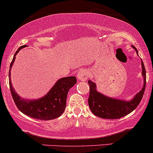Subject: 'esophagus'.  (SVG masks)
I'll return each instance as SVG.
<instances>
[{
	"instance_id": "obj_1",
	"label": "esophagus",
	"mask_w": 153,
	"mask_h": 153,
	"mask_svg": "<svg viewBox=\"0 0 153 153\" xmlns=\"http://www.w3.org/2000/svg\"><path fill=\"white\" fill-rule=\"evenodd\" d=\"M90 76V71L88 70H81L78 72V74H76V77L79 80H81V81L85 82L86 80H87V79Z\"/></svg>"
}]
</instances>
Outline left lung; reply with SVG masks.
<instances>
[{
  "label": "left lung",
  "mask_w": 153,
  "mask_h": 153,
  "mask_svg": "<svg viewBox=\"0 0 153 153\" xmlns=\"http://www.w3.org/2000/svg\"><path fill=\"white\" fill-rule=\"evenodd\" d=\"M132 48L136 51L138 56V51L134 46ZM142 76L143 77V86L141 90L130 100L117 99L105 95L97 90L95 82L89 80L90 85V96L88 103L92 114L100 118L106 119H116L126 116L132 112L140 104L142 98L146 85V71L144 63L141 61Z\"/></svg>",
  "instance_id": "8db88e82"
}]
</instances>
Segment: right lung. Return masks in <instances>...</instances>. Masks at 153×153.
Here are the masks:
<instances>
[{"instance_id": "right-lung-1", "label": "right lung", "mask_w": 153, "mask_h": 153, "mask_svg": "<svg viewBox=\"0 0 153 153\" xmlns=\"http://www.w3.org/2000/svg\"><path fill=\"white\" fill-rule=\"evenodd\" d=\"M27 47L22 45L13 56L9 70V85L15 104L24 114L35 119L48 121L61 116L66 105V98L68 90L76 83L75 76L63 77L56 81L47 94L38 99H25L16 93L13 89L11 80V68L16 59V54L21 49Z\"/></svg>"}]
</instances>
